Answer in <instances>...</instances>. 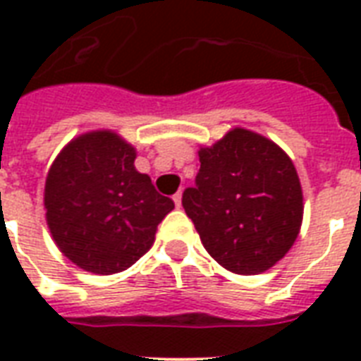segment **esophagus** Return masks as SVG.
Instances as JSON below:
<instances>
[{"label":"esophagus","mask_w":361,"mask_h":361,"mask_svg":"<svg viewBox=\"0 0 361 361\" xmlns=\"http://www.w3.org/2000/svg\"><path fill=\"white\" fill-rule=\"evenodd\" d=\"M173 201H175V207H177V209H180V205H183V194H180V192H177V194L173 195Z\"/></svg>","instance_id":"esophagus-1"}]
</instances>
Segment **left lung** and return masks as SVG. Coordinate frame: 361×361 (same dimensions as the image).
<instances>
[{
  "mask_svg": "<svg viewBox=\"0 0 361 361\" xmlns=\"http://www.w3.org/2000/svg\"><path fill=\"white\" fill-rule=\"evenodd\" d=\"M194 188L183 207L222 267L258 275L284 258L300 235L303 192L294 161L267 137L233 128L200 149Z\"/></svg>",
  "mask_w": 361,
  "mask_h": 361,
  "instance_id": "obj_1",
  "label": "left lung"
}]
</instances>
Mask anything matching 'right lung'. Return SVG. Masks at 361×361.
Wrapping results in <instances>:
<instances>
[{"label":"right lung","mask_w":361,"mask_h":361,"mask_svg":"<svg viewBox=\"0 0 361 361\" xmlns=\"http://www.w3.org/2000/svg\"><path fill=\"white\" fill-rule=\"evenodd\" d=\"M135 156L118 133L96 130L67 142L50 166L47 224L56 247L80 269L113 275L131 267L175 209L137 171Z\"/></svg>","instance_id":"add662e5"}]
</instances>
